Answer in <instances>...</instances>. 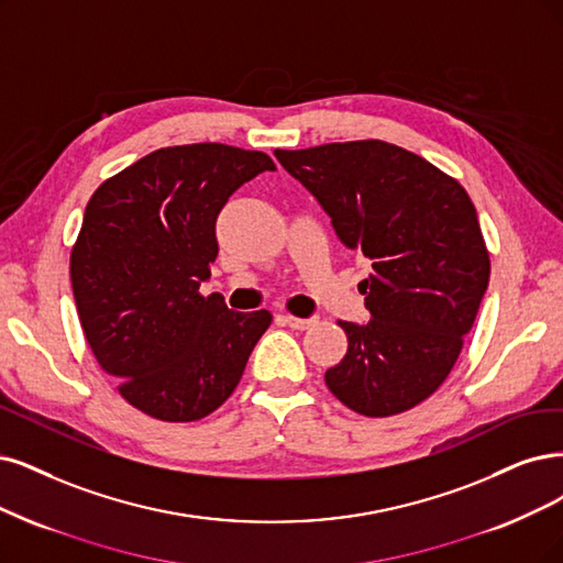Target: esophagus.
<instances>
[{
  "label": "esophagus",
  "mask_w": 563,
  "mask_h": 563,
  "mask_svg": "<svg viewBox=\"0 0 563 563\" xmlns=\"http://www.w3.org/2000/svg\"><path fill=\"white\" fill-rule=\"evenodd\" d=\"M280 320H283V324L292 327V329H299V331H303V329H308V327H313V324L318 322L316 318H297V316H283Z\"/></svg>",
  "instance_id": "obj_1"
}]
</instances>
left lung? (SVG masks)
Masks as SVG:
<instances>
[{
  "label": "left lung",
  "mask_w": 563,
  "mask_h": 563,
  "mask_svg": "<svg viewBox=\"0 0 563 563\" xmlns=\"http://www.w3.org/2000/svg\"><path fill=\"white\" fill-rule=\"evenodd\" d=\"M276 157L373 268L360 283L371 320H339L347 352L324 373L329 391L366 418L422 404L450 376L489 283V250L464 185L380 139L278 148Z\"/></svg>",
  "instance_id": "left-lung-1"
}]
</instances>
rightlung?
I'll list each match as a JSON object with an SVG mask.
<instances>
[{
    "instance_id": "add662e5",
    "label": "right lung",
    "mask_w": 563,
    "mask_h": 563,
    "mask_svg": "<svg viewBox=\"0 0 563 563\" xmlns=\"http://www.w3.org/2000/svg\"><path fill=\"white\" fill-rule=\"evenodd\" d=\"M274 169L260 151L169 145L103 180L86 206L69 260L82 334L120 397L155 420L195 422L220 408L274 320L199 292L222 206Z\"/></svg>"
}]
</instances>
